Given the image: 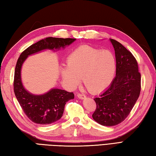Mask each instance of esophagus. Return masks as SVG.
<instances>
[{
	"instance_id": "1",
	"label": "esophagus",
	"mask_w": 156,
	"mask_h": 156,
	"mask_svg": "<svg viewBox=\"0 0 156 156\" xmlns=\"http://www.w3.org/2000/svg\"><path fill=\"white\" fill-rule=\"evenodd\" d=\"M77 97L79 98V99H84V98L86 97L85 96V95H84V94H77Z\"/></svg>"
}]
</instances>
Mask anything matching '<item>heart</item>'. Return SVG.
I'll return each instance as SVG.
<instances>
[{
  "instance_id": "heart-1",
  "label": "heart",
  "mask_w": 156,
  "mask_h": 156,
  "mask_svg": "<svg viewBox=\"0 0 156 156\" xmlns=\"http://www.w3.org/2000/svg\"><path fill=\"white\" fill-rule=\"evenodd\" d=\"M66 65L60 70L66 83L74 87L81 77L85 87L93 94L109 87L116 70V58L112 52L90 45H81L72 51L66 58Z\"/></svg>"
}]
</instances>
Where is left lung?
<instances>
[{
	"instance_id": "left-lung-1",
	"label": "left lung",
	"mask_w": 156,
	"mask_h": 156,
	"mask_svg": "<svg viewBox=\"0 0 156 156\" xmlns=\"http://www.w3.org/2000/svg\"><path fill=\"white\" fill-rule=\"evenodd\" d=\"M115 50L116 77L110 87L94 98V120L103 126L119 125L131 112L141 92V73L132 53L116 40L110 39Z\"/></svg>"
}]
</instances>
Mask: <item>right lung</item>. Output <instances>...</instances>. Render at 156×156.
Masks as SVG:
<instances>
[{"instance_id": "add662e5", "label": "right lung", "mask_w": 156, "mask_h": 156, "mask_svg": "<svg viewBox=\"0 0 156 156\" xmlns=\"http://www.w3.org/2000/svg\"><path fill=\"white\" fill-rule=\"evenodd\" d=\"M75 38L49 37L35 43L20 55L15 66L14 93L22 110L31 121L39 125H49L61 118L66 101L73 99L74 94L60 89H52L40 96L29 93L23 87L21 79V69L27 57L45 49H58L70 45Z\"/></svg>"}]
</instances>
